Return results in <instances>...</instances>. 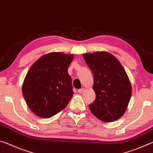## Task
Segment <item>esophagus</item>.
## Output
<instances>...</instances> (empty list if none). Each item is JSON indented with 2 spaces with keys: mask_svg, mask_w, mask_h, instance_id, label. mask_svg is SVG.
I'll return each mask as SVG.
<instances>
[{
  "mask_svg": "<svg viewBox=\"0 0 153 153\" xmlns=\"http://www.w3.org/2000/svg\"><path fill=\"white\" fill-rule=\"evenodd\" d=\"M85 89L84 88H81V89H79L78 90H77V92H78V93H83L84 92Z\"/></svg>",
  "mask_w": 153,
  "mask_h": 153,
  "instance_id": "esophagus-1",
  "label": "esophagus"
}]
</instances>
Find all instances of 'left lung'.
Wrapping results in <instances>:
<instances>
[{
    "mask_svg": "<svg viewBox=\"0 0 153 153\" xmlns=\"http://www.w3.org/2000/svg\"><path fill=\"white\" fill-rule=\"evenodd\" d=\"M94 76L96 99L90 110L98 120L112 122L120 119L128 107L131 86L125 69L117 59L107 52L84 54Z\"/></svg>",
    "mask_w": 153,
    "mask_h": 153,
    "instance_id": "left-lung-1",
    "label": "left lung"
}]
</instances>
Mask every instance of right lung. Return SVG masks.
Returning <instances> with one entry per match:
<instances>
[{
    "instance_id": "add662e5",
    "label": "right lung",
    "mask_w": 153,
    "mask_h": 153,
    "mask_svg": "<svg viewBox=\"0 0 153 153\" xmlns=\"http://www.w3.org/2000/svg\"><path fill=\"white\" fill-rule=\"evenodd\" d=\"M72 55L51 53L38 59L27 73L22 93L33 113L50 118L66 107L74 94L67 69Z\"/></svg>"
}]
</instances>
